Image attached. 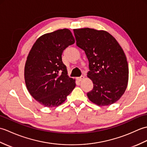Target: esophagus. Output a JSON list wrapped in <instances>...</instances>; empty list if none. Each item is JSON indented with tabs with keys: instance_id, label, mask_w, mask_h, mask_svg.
I'll use <instances>...</instances> for the list:
<instances>
[{
	"instance_id": "esophagus-1",
	"label": "esophagus",
	"mask_w": 147,
	"mask_h": 147,
	"mask_svg": "<svg viewBox=\"0 0 147 147\" xmlns=\"http://www.w3.org/2000/svg\"><path fill=\"white\" fill-rule=\"evenodd\" d=\"M84 78H85V77H84L83 76H80V77H78L77 78V80L78 81V82H82V80H84Z\"/></svg>"
}]
</instances>
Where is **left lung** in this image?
<instances>
[{
	"instance_id": "8db88e82",
	"label": "left lung",
	"mask_w": 147,
	"mask_h": 147,
	"mask_svg": "<svg viewBox=\"0 0 147 147\" xmlns=\"http://www.w3.org/2000/svg\"><path fill=\"white\" fill-rule=\"evenodd\" d=\"M76 45L89 61L87 76L93 88L87 93L99 106L116 102L125 92L129 78L128 64L123 49L113 36L104 30L89 28L74 29Z\"/></svg>"
}]
</instances>
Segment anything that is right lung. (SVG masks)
<instances>
[{
  "label": "right lung",
  "instance_id": "1",
  "mask_svg": "<svg viewBox=\"0 0 147 147\" xmlns=\"http://www.w3.org/2000/svg\"><path fill=\"white\" fill-rule=\"evenodd\" d=\"M74 42L71 31L64 28L40 36L30 50L24 66L26 86L45 107L61 105L75 88V80L67 76L62 61L63 51Z\"/></svg>",
  "mask_w": 147,
  "mask_h": 147
}]
</instances>
